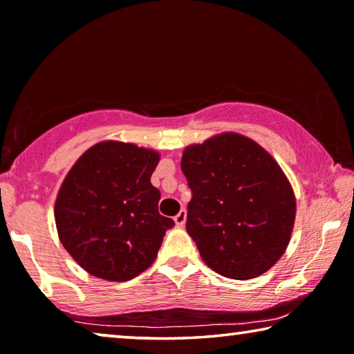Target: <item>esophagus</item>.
<instances>
[{
  "mask_svg": "<svg viewBox=\"0 0 354 354\" xmlns=\"http://www.w3.org/2000/svg\"><path fill=\"white\" fill-rule=\"evenodd\" d=\"M174 221H176V224L178 225V227H183L185 223H187V212L185 210H180L176 215V218H174Z\"/></svg>",
  "mask_w": 354,
  "mask_h": 354,
  "instance_id": "obj_1",
  "label": "esophagus"
}]
</instances>
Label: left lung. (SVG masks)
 I'll return each mask as SVG.
<instances>
[{
	"label": "left lung",
	"mask_w": 354,
	"mask_h": 354,
	"mask_svg": "<svg viewBox=\"0 0 354 354\" xmlns=\"http://www.w3.org/2000/svg\"><path fill=\"white\" fill-rule=\"evenodd\" d=\"M193 191L187 232L204 262L230 279L268 271L290 243L297 199L282 167L254 139L224 131L183 149Z\"/></svg>",
	"instance_id": "obj_1"
}]
</instances>
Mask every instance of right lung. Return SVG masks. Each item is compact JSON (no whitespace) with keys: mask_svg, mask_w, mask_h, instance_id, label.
<instances>
[{"mask_svg":"<svg viewBox=\"0 0 354 354\" xmlns=\"http://www.w3.org/2000/svg\"><path fill=\"white\" fill-rule=\"evenodd\" d=\"M160 161L153 149L102 141L75 161L57 191V236L89 274L130 281L153 263L174 221L158 213L160 191L150 176Z\"/></svg>","mask_w":354,"mask_h":354,"instance_id":"1","label":"right lung"}]
</instances>
